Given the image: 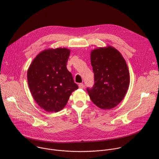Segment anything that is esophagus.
<instances>
[{
  "label": "esophagus",
  "mask_w": 159,
  "mask_h": 159,
  "mask_svg": "<svg viewBox=\"0 0 159 159\" xmlns=\"http://www.w3.org/2000/svg\"><path fill=\"white\" fill-rule=\"evenodd\" d=\"M84 87V84H83V83L79 84V88H80V89H83Z\"/></svg>",
  "instance_id": "34e87169"
}]
</instances>
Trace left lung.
<instances>
[{"instance_id":"8db88e82","label":"left lung","mask_w":159,"mask_h":159,"mask_svg":"<svg viewBox=\"0 0 159 159\" xmlns=\"http://www.w3.org/2000/svg\"><path fill=\"white\" fill-rule=\"evenodd\" d=\"M95 84L87 91L92 102L102 110L116 107L124 98L130 84L129 68L119 51L111 46L91 52Z\"/></svg>"}]
</instances>
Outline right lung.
<instances>
[{
	"instance_id": "right-lung-1",
	"label": "right lung",
	"mask_w": 159,
	"mask_h": 159,
	"mask_svg": "<svg viewBox=\"0 0 159 159\" xmlns=\"http://www.w3.org/2000/svg\"><path fill=\"white\" fill-rule=\"evenodd\" d=\"M70 50L47 49L33 60L27 70V83L37 103L47 112L62 110L71 93L78 89L67 68Z\"/></svg>"
}]
</instances>
